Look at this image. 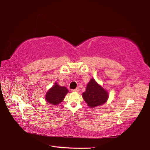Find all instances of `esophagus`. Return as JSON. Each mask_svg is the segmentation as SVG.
Here are the masks:
<instances>
[{"instance_id":"obj_1","label":"esophagus","mask_w":150,"mask_h":150,"mask_svg":"<svg viewBox=\"0 0 150 150\" xmlns=\"http://www.w3.org/2000/svg\"><path fill=\"white\" fill-rule=\"evenodd\" d=\"M73 92H79V88L77 87V88H75V89L73 90Z\"/></svg>"}]
</instances>
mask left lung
<instances>
[{
	"mask_svg": "<svg viewBox=\"0 0 150 150\" xmlns=\"http://www.w3.org/2000/svg\"><path fill=\"white\" fill-rule=\"evenodd\" d=\"M83 97L88 106L93 108L105 103L108 98V94L106 91L97 84L95 79H91L87 86L86 91L83 93Z\"/></svg>",
	"mask_w": 150,
	"mask_h": 150,
	"instance_id": "left-lung-1",
	"label": "left lung"
}]
</instances>
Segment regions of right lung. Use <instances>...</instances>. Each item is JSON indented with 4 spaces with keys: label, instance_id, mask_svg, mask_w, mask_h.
<instances>
[{
    "label": "right lung",
    "instance_id": "add662e5",
    "mask_svg": "<svg viewBox=\"0 0 150 150\" xmlns=\"http://www.w3.org/2000/svg\"><path fill=\"white\" fill-rule=\"evenodd\" d=\"M68 93L67 88L65 87L59 86L57 83L47 91L45 95V100L52 105H57L64 99L65 96Z\"/></svg>",
    "mask_w": 150,
    "mask_h": 150
}]
</instances>
